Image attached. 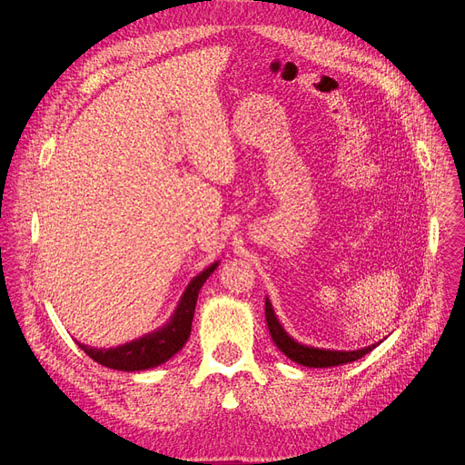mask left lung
Listing matches in <instances>:
<instances>
[{
	"label": "left lung",
	"mask_w": 465,
	"mask_h": 465,
	"mask_svg": "<svg viewBox=\"0 0 465 465\" xmlns=\"http://www.w3.org/2000/svg\"><path fill=\"white\" fill-rule=\"evenodd\" d=\"M265 321H267V328H270L273 343L279 347V351L284 356H288L292 361L307 365V368H335V365L351 363L371 352L375 347L382 343V341H379V343H373L370 347H363L358 351H333V349H319V347L303 345L292 337L284 330V326L279 322L270 298H265Z\"/></svg>",
	"instance_id": "1"
}]
</instances>
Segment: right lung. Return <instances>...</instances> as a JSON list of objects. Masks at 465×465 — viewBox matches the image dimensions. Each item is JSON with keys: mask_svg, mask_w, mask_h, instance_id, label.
Wrapping results in <instances>:
<instances>
[{"mask_svg": "<svg viewBox=\"0 0 465 465\" xmlns=\"http://www.w3.org/2000/svg\"><path fill=\"white\" fill-rule=\"evenodd\" d=\"M218 263L220 262L216 260L188 282L173 314L169 316V321L163 326L130 341V343L111 349H95L83 345L77 341L79 347L94 361L118 371H144L165 363L171 356H175L188 341L192 331L195 303H198V294L205 281L214 273Z\"/></svg>", "mask_w": 465, "mask_h": 465, "instance_id": "add662e5", "label": "right lung"}]
</instances>
